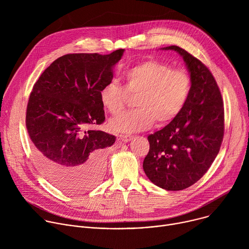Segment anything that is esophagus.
Returning <instances> with one entry per match:
<instances>
[{"mask_svg": "<svg viewBox=\"0 0 249 249\" xmlns=\"http://www.w3.org/2000/svg\"><path fill=\"white\" fill-rule=\"evenodd\" d=\"M132 139H133V136H130V135H121L120 136V140L122 142H124V143H128V142H130Z\"/></svg>", "mask_w": 249, "mask_h": 249, "instance_id": "obj_1", "label": "esophagus"}]
</instances>
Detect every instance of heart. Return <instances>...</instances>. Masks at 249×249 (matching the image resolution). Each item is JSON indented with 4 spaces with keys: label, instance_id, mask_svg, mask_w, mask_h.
<instances>
[{
    "label": "heart",
    "instance_id": "1",
    "mask_svg": "<svg viewBox=\"0 0 249 249\" xmlns=\"http://www.w3.org/2000/svg\"><path fill=\"white\" fill-rule=\"evenodd\" d=\"M122 87L116 83L104 85L99 90L103 108L113 116L122 113L129 96H135L137 109L113 119L111 130L134 133L149 129L156 121L163 126L174 120L184 108L191 90L189 75L168 64L146 60L126 71Z\"/></svg>",
    "mask_w": 249,
    "mask_h": 249
}]
</instances>
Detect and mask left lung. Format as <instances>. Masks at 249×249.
I'll use <instances>...</instances> for the list:
<instances>
[{"label":"left lung","instance_id":"left-lung-1","mask_svg":"<svg viewBox=\"0 0 249 249\" xmlns=\"http://www.w3.org/2000/svg\"><path fill=\"white\" fill-rule=\"evenodd\" d=\"M161 49L183 58L191 90L179 115L148 137L150 151L143 168L155 185L178 191L196 183L218 156L224 137V105L217 82L201 61L178 46Z\"/></svg>","mask_w":249,"mask_h":249}]
</instances>
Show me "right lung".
<instances>
[{
	"instance_id": "1",
	"label": "right lung",
	"mask_w": 249,
	"mask_h": 249,
	"mask_svg": "<svg viewBox=\"0 0 249 249\" xmlns=\"http://www.w3.org/2000/svg\"><path fill=\"white\" fill-rule=\"evenodd\" d=\"M124 51L64 55L33 86L25 121L33 155L47 179L65 192L82 193L101 179L105 152L116 138L87 128L105 119L99 90L111 83Z\"/></svg>"
}]
</instances>
